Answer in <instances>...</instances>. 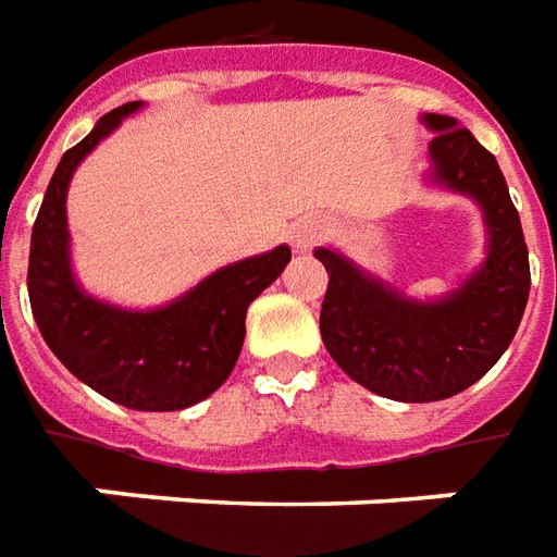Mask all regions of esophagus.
Instances as JSON below:
<instances>
[{
  "label": "esophagus",
  "instance_id": "esophagus-1",
  "mask_svg": "<svg viewBox=\"0 0 557 557\" xmlns=\"http://www.w3.org/2000/svg\"><path fill=\"white\" fill-rule=\"evenodd\" d=\"M322 232H325L322 220H301V223L295 225V232H292V244L298 250H307V247H313L322 238Z\"/></svg>",
  "mask_w": 557,
  "mask_h": 557
}]
</instances>
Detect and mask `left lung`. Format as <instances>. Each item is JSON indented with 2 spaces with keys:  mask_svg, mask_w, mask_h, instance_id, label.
Masks as SVG:
<instances>
[{
  "mask_svg": "<svg viewBox=\"0 0 557 557\" xmlns=\"http://www.w3.org/2000/svg\"><path fill=\"white\" fill-rule=\"evenodd\" d=\"M434 181L468 193L488 223V259L461 289L419 305L364 277L332 250H317L329 271L319 334L356 383L392 400H443L492 371L522 322L531 265L522 220L509 198L497 159L453 116L425 114Z\"/></svg>",
  "mask_w": 557,
  "mask_h": 557,
  "instance_id": "1",
  "label": "left lung"
}]
</instances>
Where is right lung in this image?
I'll return each instance as SVG.
<instances>
[{
  "mask_svg": "<svg viewBox=\"0 0 557 557\" xmlns=\"http://www.w3.org/2000/svg\"><path fill=\"white\" fill-rule=\"evenodd\" d=\"M141 102L104 114L65 150L50 177L29 247V305L53 356L108 400L129 410H184L223 386L244 346L247 307L280 277L289 247L220 268L169 307L135 313L77 289L69 265L65 189L77 162Z\"/></svg>",
  "mask_w": 557,
  "mask_h": 557,
  "instance_id": "obj_1",
  "label": "right lung"
}]
</instances>
